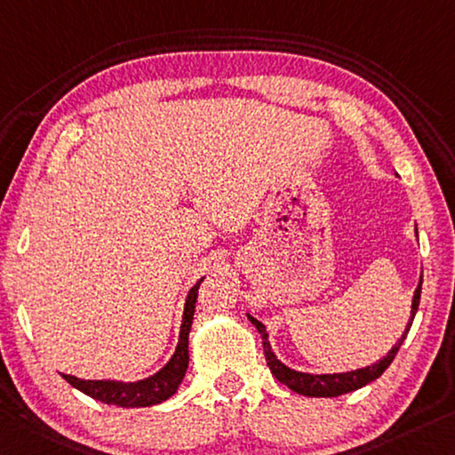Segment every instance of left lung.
<instances>
[{"label":"left lung","mask_w":455,"mask_h":455,"mask_svg":"<svg viewBox=\"0 0 455 455\" xmlns=\"http://www.w3.org/2000/svg\"><path fill=\"white\" fill-rule=\"evenodd\" d=\"M421 283H423V279H419V285H417V290H415L413 306H411V320H409L407 328H405V334L401 336V340L396 342L391 350H388V355L383 360H379V363H374L372 366H366V369H358V371H352V372L307 374V372H298V371L287 369V366L283 363H279L277 356L273 355L269 340H267V330H265L263 323L255 320L253 315H249V320L255 323V328L259 330V334H261V338H263V352H265L267 366H269L273 377H275L279 383H283L285 387H290L291 391L299 393V395H306V396H340V395L352 393L360 387L372 383V380H377L380 374H383L388 369V364L393 363V358L396 356V352H399L403 340H405L407 331L411 330V323H413L417 307H419Z\"/></svg>","instance_id":"obj_1"}]
</instances>
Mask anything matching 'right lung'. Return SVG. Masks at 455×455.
<instances>
[{
	"mask_svg": "<svg viewBox=\"0 0 455 455\" xmlns=\"http://www.w3.org/2000/svg\"><path fill=\"white\" fill-rule=\"evenodd\" d=\"M202 279L188 291L182 315V328H180V340L176 346L174 356L154 377L137 380V383H117V380H83L72 377V374H62V379L70 383L78 391L92 396L107 405L119 407H151L157 405L178 391L182 383L186 369H188V334L192 328L194 307H196L198 287Z\"/></svg>",
	"mask_w": 455,
	"mask_h": 455,
	"instance_id": "obj_1",
	"label": "right lung"
}]
</instances>
